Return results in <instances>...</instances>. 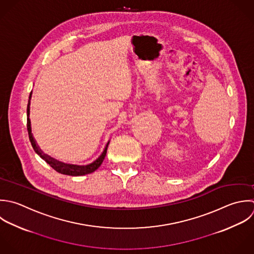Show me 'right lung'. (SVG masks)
Wrapping results in <instances>:
<instances>
[{"label":"right lung","mask_w":254,"mask_h":254,"mask_svg":"<svg viewBox=\"0 0 254 254\" xmlns=\"http://www.w3.org/2000/svg\"><path fill=\"white\" fill-rule=\"evenodd\" d=\"M31 98V93L29 95V100ZM29 101H28V104H27V117H29ZM27 131H28V136H29V140H30V143L34 149V151L46 162L48 163L55 171H57L58 173H61V174H64V175H69V176H82V175H86V174H90L94 171H96L100 166L101 164L103 163L104 159H105V156L107 154V149H108V146H109V143L110 141H108V143L106 144V147L104 149V151L102 152V154L92 163L88 164V165H74V164H66V163H63V162H60L46 154H44L40 148L37 146L33 136H32V133H31V127H30V121H29V118H27Z\"/></svg>","instance_id":"1"}]
</instances>
